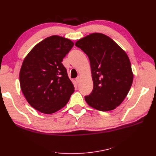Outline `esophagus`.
<instances>
[{"label":"esophagus","mask_w":156,"mask_h":156,"mask_svg":"<svg viewBox=\"0 0 156 156\" xmlns=\"http://www.w3.org/2000/svg\"><path fill=\"white\" fill-rule=\"evenodd\" d=\"M75 81H76V82L77 83H79L80 81V77H77L76 79H75Z\"/></svg>","instance_id":"esophagus-1"}]
</instances>
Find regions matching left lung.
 I'll return each instance as SVG.
<instances>
[{
    "label": "left lung",
    "instance_id": "obj_1",
    "mask_svg": "<svg viewBox=\"0 0 156 156\" xmlns=\"http://www.w3.org/2000/svg\"><path fill=\"white\" fill-rule=\"evenodd\" d=\"M88 56L94 87L84 97L97 110L115 109L124 101L131 88L133 74L128 56L111 37L92 33L75 44Z\"/></svg>",
    "mask_w": 156,
    "mask_h": 156
}]
</instances>
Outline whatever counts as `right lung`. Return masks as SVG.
Returning a JSON list of instances; mask_svg holds the SVG:
<instances>
[{
    "label": "right lung",
    "instance_id": "obj_1",
    "mask_svg": "<svg viewBox=\"0 0 156 156\" xmlns=\"http://www.w3.org/2000/svg\"><path fill=\"white\" fill-rule=\"evenodd\" d=\"M74 44L58 36L47 37L25 58L20 73L21 89L29 104L45 114L63 108L74 92L62 64Z\"/></svg>",
    "mask_w": 156,
    "mask_h": 156
}]
</instances>
